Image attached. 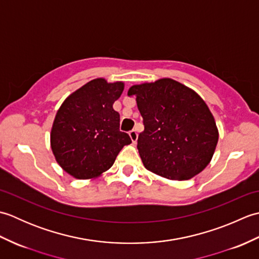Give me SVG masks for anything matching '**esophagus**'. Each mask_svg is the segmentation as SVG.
<instances>
[{
    "mask_svg": "<svg viewBox=\"0 0 259 259\" xmlns=\"http://www.w3.org/2000/svg\"><path fill=\"white\" fill-rule=\"evenodd\" d=\"M129 136H130V138H131V141H133L134 144H136L137 140H138V133H137L136 130H131L130 133H129Z\"/></svg>",
    "mask_w": 259,
    "mask_h": 259,
    "instance_id": "obj_1",
    "label": "esophagus"
}]
</instances>
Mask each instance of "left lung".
<instances>
[{"instance_id":"obj_1","label":"left lung","mask_w":259,"mask_h":259,"mask_svg":"<svg viewBox=\"0 0 259 259\" xmlns=\"http://www.w3.org/2000/svg\"><path fill=\"white\" fill-rule=\"evenodd\" d=\"M128 96H136L144 118L137 148L147 170L169 180H188L210 163L219 133L196 91L162 78L130 87Z\"/></svg>"}]
</instances>
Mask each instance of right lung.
I'll list each match as a JSON object with an SVG mask.
<instances>
[{"instance_id":"1","label":"right lung","mask_w":259,"mask_h":259,"mask_svg":"<svg viewBox=\"0 0 259 259\" xmlns=\"http://www.w3.org/2000/svg\"><path fill=\"white\" fill-rule=\"evenodd\" d=\"M124 82L97 78L65 99L54 118L50 144L59 166L75 179H96L112 167L120 150L131 144L119 130L113 103Z\"/></svg>"}]
</instances>
